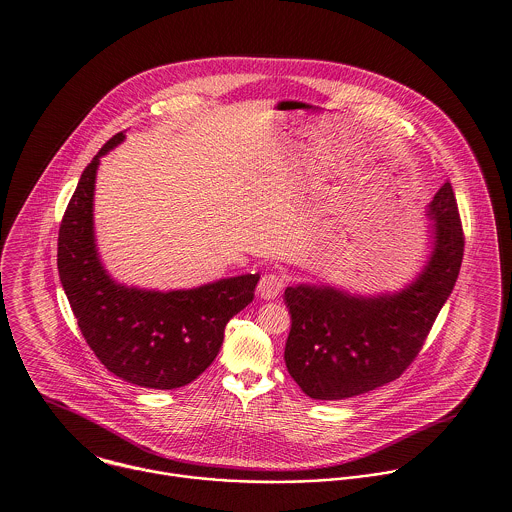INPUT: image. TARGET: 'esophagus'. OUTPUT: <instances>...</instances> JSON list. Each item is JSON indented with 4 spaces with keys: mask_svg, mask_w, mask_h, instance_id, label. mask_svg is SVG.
Instances as JSON below:
<instances>
[{
    "mask_svg": "<svg viewBox=\"0 0 512 512\" xmlns=\"http://www.w3.org/2000/svg\"><path fill=\"white\" fill-rule=\"evenodd\" d=\"M284 288V277L283 275H277V273H267L261 277L259 281V294L261 298H277V294Z\"/></svg>",
    "mask_w": 512,
    "mask_h": 512,
    "instance_id": "obj_1",
    "label": "esophagus"
}]
</instances>
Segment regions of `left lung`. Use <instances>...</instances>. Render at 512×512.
I'll list each match as a JSON object with an SVG mask.
<instances>
[{
  "label": "left lung",
  "mask_w": 512,
  "mask_h": 512,
  "mask_svg": "<svg viewBox=\"0 0 512 512\" xmlns=\"http://www.w3.org/2000/svg\"><path fill=\"white\" fill-rule=\"evenodd\" d=\"M434 249L420 277L404 290L375 298L332 286H288L292 326L284 363L304 395L341 400L398 379L420 353L454 290L465 237L454 188L446 182L428 208Z\"/></svg>",
  "instance_id": "obj_1"
}]
</instances>
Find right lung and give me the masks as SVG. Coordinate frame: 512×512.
<instances>
[{
	"label": "right lung",
	"instance_id": "right-lung-1",
	"mask_svg": "<svg viewBox=\"0 0 512 512\" xmlns=\"http://www.w3.org/2000/svg\"><path fill=\"white\" fill-rule=\"evenodd\" d=\"M123 137V131L114 135L80 176L58 229V275L78 328L102 365L137 387L171 391L212 365L226 324L253 300L259 275L172 292L115 283L96 251L92 206L100 157Z\"/></svg>",
	"mask_w": 512,
	"mask_h": 512
}]
</instances>
